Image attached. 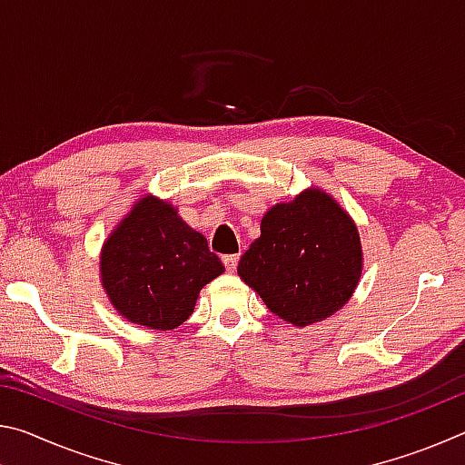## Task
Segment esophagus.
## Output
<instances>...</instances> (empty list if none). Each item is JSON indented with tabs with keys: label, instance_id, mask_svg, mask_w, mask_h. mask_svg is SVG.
Wrapping results in <instances>:
<instances>
[{
	"label": "esophagus",
	"instance_id": "esophagus-1",
	"mask_svg": "<svg viewBox=\"0 0 465 465\" xmlns=\"http://www.w3.org/2000/svg\"><path fill=\"white\" fill-rule=\"evenodd\" d=\"M238 254H227V256H223V264H225V269L230 271V272H233L235 271V266H238Z\"/></svg>",
	"mask_w": 465,
	"mask_h": 465
}]
</instances>
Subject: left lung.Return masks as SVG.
<instances>
[{"label":"left lung","instance_id":"left-lung-1","mask_svg":"<svg viewBox=\"0 0 465 465\" xmlns=\"http://www.w3.org/2000/svg\"><path fill=\"white\" fill-rule=\"evenodd\" d=\"M363 252L351 215L322 188L277 203L261 222L238 274L274 316L310 326L338 312L355 293Z\"/></svg>","mask_w":465,"mask_h":465}]
</instances>
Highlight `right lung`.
<instances>
[{
    "mask_svg": "<svg viewBox=\"0 0 465 465\" xmlns=\"http://www.w3.org/2000/svg\"><path fill=\"white\" fill-rule=\"evenodd\" d=\"M225 269L168 201L145 194L102 246L100 281L114 310L149 330L188 320L201 289Z\"/></svg>",
    "mask_w": 465,
    "mask_h": 465,
    "instance_id": "add662e5",
    "label": "right lung"
}]
</instances>
